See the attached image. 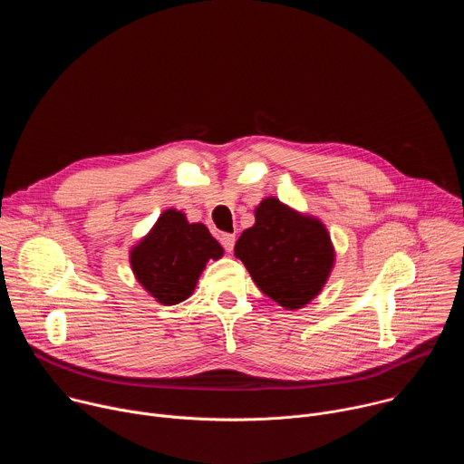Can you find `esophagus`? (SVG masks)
Instances as JSON below:
<instances>
[{"label":"esophagus","mask_w":464,"mask_h":464,"mask_svg":"<svg viewBox=\"0 0 464 464\" xmlns=\"http://www.w3.org/2000/svg\"><path fill=\"white\" fill-rule=\"evenodd\" d=\"M235 235H231V233H220V244L224 246V249L226 251H233V247H235Z\"/></svg>","instance_id":"34e87169"}]
</instances>
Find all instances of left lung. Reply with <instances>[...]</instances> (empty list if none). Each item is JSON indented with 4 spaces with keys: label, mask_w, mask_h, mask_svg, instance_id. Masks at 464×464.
<instances>
[{
    "label": "left lung",
    "mask_w": 464,
    "mask_h": 464,
    "mask_svg": "<svg viewBox=\"0 0 464 464\" xmlns=\"http://www.w3.org/2000/svg\"><path fill=\"white\" fill-rule=\"evenodd\" d=\"M235 255L258 290L290 310L319 294L334 262L324 226L301 217L277 198L260 202L255 226L240 235Z\"/></svg>",
    "instance_id": "8db88e82"
}]
</instances>
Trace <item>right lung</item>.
Segmentation results:
<instances>
[{"mask_svg":"<svg viewBox=\"0 0 464 464\" xmlns=\"http://www.w3.org/2000/svg\"><path fill=\"white\" fill-rule=\"evenodd\" d=\"M222 253L204 224H188L179 211L169 209L131 249L130 262L147 292L163 304H178L192 294L206 262Z\"/></svg>","mask_w":464,"mask_h":464,"instance_id":"1","label":"right lung"}]
</instances>
